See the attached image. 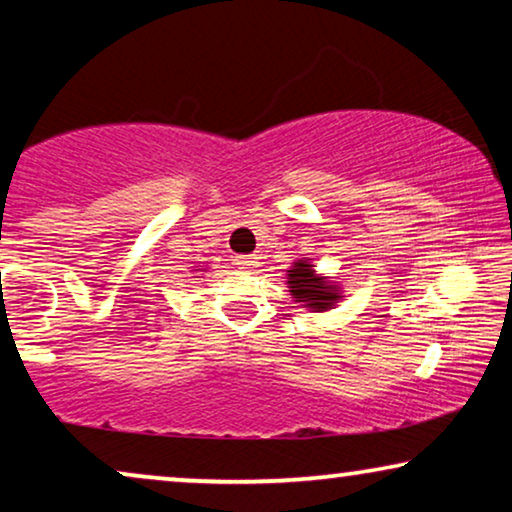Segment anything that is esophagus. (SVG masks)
<instances>
[{"label":"esophagus","instance_id":"34e87169","mask_svg":"<svg viewBox=\"0 0 512 512\" xmlns=\"http://www.w3.org/2000/svg\"><path fill=\"white\" fill-rule=\"evenodd\" d=\"M235 261H237V265H242V268H254L258 258L256 256H237Z\"/></svg>","mask_w":512,"mask_h":512}]
</instances>
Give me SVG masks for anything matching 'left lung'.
I'll use <instances>...</instances> for the list:
<instances>
[{"label": "left lung", "instance_id": "obj_1", "mask_svg": "<svg viewBox=\"0 0 512 512\" xmlns=\"http://www.w3.org/2000/svg\"><path fill=\"white\" fill-rule=\"evenodd\" d=\"M286 284H289V293L296 298V303L312 312L333 310L335 303L342 300L340 286L328 277H321L314 270L312 258H300L293 263V268L286 270Z\"/></svg>", "mask_w": 512, "mask_h": 512}]
</instances>
